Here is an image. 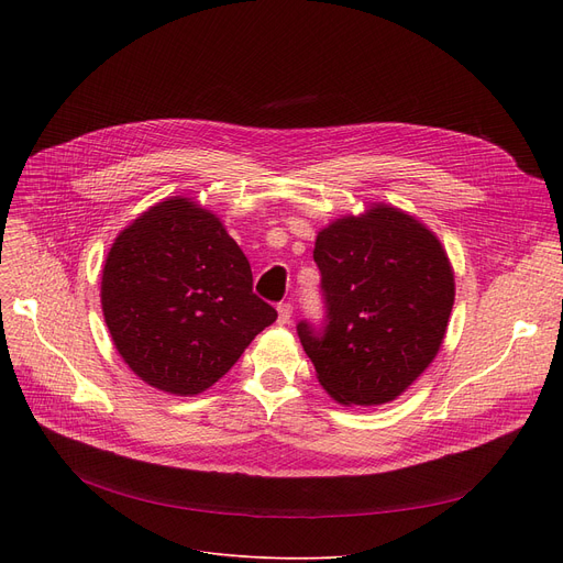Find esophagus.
Returning <instances> with one entry per match:
<instances>
[{
  "label": "esophagus",
  "mask_w": 563,
  "mask_h": 563,
  "mask_svg": "<svg viewBox=\"0 0 563 563\" xmlns=\"http://www.w3.org/2000/svg\"><path fill=\"white\" fill-rule=\"evenodd\" d=\"M289 319H291V306L280 303L278 306V323H280V327H285V323H289Z\"/></svg>",
  "instance_id": "esophagus-1"
}]
</instances>
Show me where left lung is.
Masks as SVG:
<instances>
[{"label": "left lung", "instance_id": "left-lung-1", "mask_svg": "<svg viewBox=\"0 0 563 563\" xmlns=\"http://www.w3.org/2000/svg\"><path fill=\"white\" fill-rule=\"evenodd\" d=\"M314 262L329 327L299 338L319 386L344 406L395 401L433 363L454 306L445 246L420 219L388 202L317 232Z\"/></svg>", "mask_w": 563, "mask_h": 563}]
</instances>
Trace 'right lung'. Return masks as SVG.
Listing matches in <instances>:
<instances>
[{"label":"right lung","mask_w":563,"mask_h":563,"mask_svg":"<svg viewBox=\"0 0 563 563\" xmlns=\"http://www.w3.org/2000/svg\"><path fill=\"white\" fill-rule=\"evenodd\" d=\"M100 301L125 365L177 397L212 388L278 317L253 294L251 264L223 221L187 196L155 202L118 232Z\"/></svg>","instance_id":"obj_1"}]
</instances>
